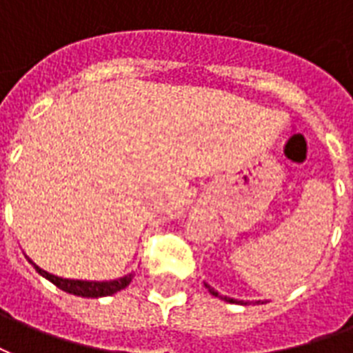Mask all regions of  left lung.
Here are the masks:
<instances>
[{
    "instance_id": "obj_1",
    "label": "left lung",
    "mask_w": 353,
    "mask_h": 353,
    "mask_svg": "<svg viewBox=\"0 0 353 353\" xmlns=\"http://www.w3.org/2000/svg\"><path fill=\"white\" fill-rule=\"evenodd\" d=\"M206 288H208V290H210V294H212V296H216V298H221V299H225V301H229V303H234V301H236V299H230V298H227V296H221V294H219V292H216V290H214V288H212V287H208V285H206Z\"/></svg>"
}]
</instances>
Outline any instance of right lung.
<instances>
[{
  "mask_svg": "<svg viewBox=\"0 0 353 353\" xmlns=\"http://www.w3.org/2000/svg\"><path fill=\"white\" fill-rule=\"evenodd\" d=\"M31 262V261H29ZM33 264V262H31ZM35 270L42 277H46L48 281H52L55 287L65 290L68 294H74V296H81V298H102V296H111V294L119 292L130 285V281L134 275H124L121 279L117 281H108V283H94V281H74V279H63V277H57V275H52L41 270V268L33 264Z\"/></svg>",
  "mask_w": 353,
  "mask_h": 353,
  "instance_id": "obj_1",
  "label": "right lung"
}]
</instances>
